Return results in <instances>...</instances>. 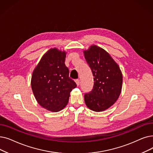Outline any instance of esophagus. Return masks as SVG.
Instances as JSON below:
<instances>
[{"instance_id":"esophagus-1","label":"esophagus","mask_w":153,"mask_h":153,"mask_svg":"<svg viewBox=\"0 0 153 153\" xmlns=\"http://www.w3.org/2000/svg\"><path fill=\"white\" fill-rule=\"evenodd\" d=\"M75 82H76V84H77V86L79 85V84H80V81H79V79H76Z\"/></svg>"}]
</instances>
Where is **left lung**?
I'll return each mask as SVG.
<instances>
[{"label":"left lung","instance_id":"1","mask_svg":"<svg viewBox=\"0 0 153 153\" xmlns=\"http://www.w3.org/2000/svg\"><path fill=\"white\" fill-rule=\"evenodd\" d=\"M84 54L94 76L93 89L84 94L85 103L94 111H105L115 103L121 94L122 72L109 53L101 48L92 45Z\"/></svg>","mask_w":153,"mask_h":153}]
</instances>
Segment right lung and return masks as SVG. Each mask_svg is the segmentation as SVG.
Segmentation results:
<instances>
[{
    "instance_id": "1",
    "label": "right lung",
    "mask_w": 153,
    "mask_h": 153,
    "mask_svg": "<svg viewBox=\"0 0 153 153\" xmlns=\"http://www.w3.org/2000/svg\"><path fill=\"white\" fill-rule=\"evenodd\" d=\"M66 52L49 49L32 72L31 87L37 102L52 112H58L68 104L70 92L77 85L69 77L65 65Z\"/></svg>"
}]
</instances>
